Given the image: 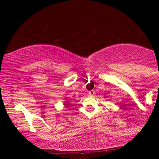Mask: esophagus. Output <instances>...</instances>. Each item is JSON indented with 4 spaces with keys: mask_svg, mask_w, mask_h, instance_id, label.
Listing matches in <instances>:
<instances>
[{
    "mask_svg": "<svg viewBox=\"0 0 159 159\" xmlns=\"http://www.w3.org/2000/svg\"><path fill=\"white\" fill-rule=\"evenodd\" d=\"M89 95H90V96H92V97H94L95 95H96V92H95V91H93V90L90 91V92H89Z\"/></svg>",
    "mask_w": 159,
    "mask_h": 159,
    "instance_id": "34e87169",
    "label": "esophagus"
}]
</instances>
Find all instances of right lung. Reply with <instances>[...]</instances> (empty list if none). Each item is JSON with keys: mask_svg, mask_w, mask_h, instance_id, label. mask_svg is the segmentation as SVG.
<instances>
[{"mask_svg": "<svg viewBox=\"0 0 159 159\" xmlns=\"http://www.w3.org/2000/svg\"><path fill=\"white\" fill-rule=\"evenodd\" d=\"M63 105H64L65 107H69V106H70V104H69V100L67 99L66 101H64V104H63Z\"/></svg>", "mask_w": 159, "mask_h": 159, "instance_id": "add662e5", "label": "right lung"}]
</instances>
